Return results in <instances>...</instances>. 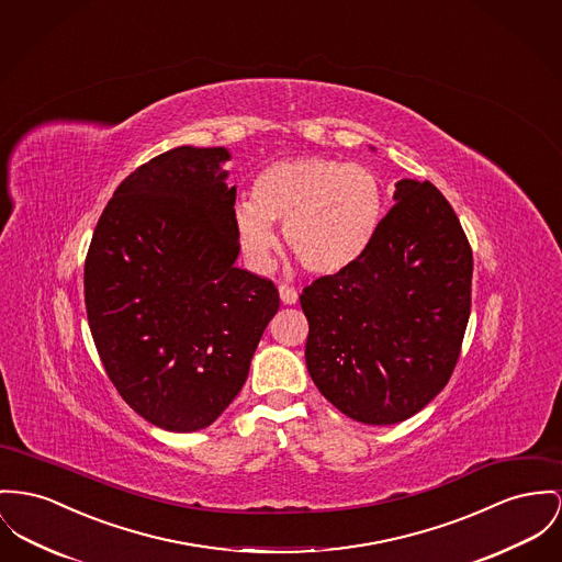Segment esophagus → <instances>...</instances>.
I'll use <instances>...</instances> for the list:
<instances>
[{
  "instance_id": "34e87169",
  "label": "esophagus",
  "mask_w": 562,
  "mask_h": 562,
  "mask_svg": "<svg viewBox=\"0 0 562 562\" xmlns=\"http://www.w3.org/2000/svg\"><path fill=\"white\" fill-rule=\"evenodd\" d=\"M279 296H281L283 304H294V302L299 300V292H296V288L281 283V285H279Z\"/></svg>"
}]
</instances>
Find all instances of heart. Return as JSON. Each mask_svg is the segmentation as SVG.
I'll list each match as a JSON object with an SVG mask.
<instances>
[{
    "instance_id": "1",
    "label": "heart",
    "mask_w": 562,
    "mask_h": 562,
    "mask_svg": "<svg viewBox=\"0 0 562 562\" xmlns=\"http://www.w3.org/2000/svg\"><path fill=\"white\" fill-rule=\"evenodd\" d=\"M385 193L371 168L306 155L266 166L254 198L234 204V227L247 260L268 268L277 249L272 224L300 266L313 274H338L371 249L383 220Z\"/></svg>"
}]
</instances>
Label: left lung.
I'll return each mask as SVG.
<instances>
[{
  "label": "left lung",
  "instance_id": "obj_1",
  "mask_svg": "<svg viewBox=\"0 0 562 562\" xmlns=\"http://www.w3.org/2000/svg\"><path fill=\"white\" fill-rule=\"evenodd\" d=\"M394 200L364 258L300 294L313 383L373 426L412 417L448 385L471 315L473 254L446 195L403 179Z\"/></svg>",
  "mask_w": 562,
  "mask_h": 562
}]
</instances>
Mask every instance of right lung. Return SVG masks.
Wrapping results in <instances>:
<instances>
[{"label": "right lung", "mask_w": 562, "mask_h": 562, "mask_svg": "<svg viewBox=\"0 0 562 562\" xmlns=\"http://www.w3.org/2000/svg\"><path fill=\"white\" fill-rule=\"evenodd\" d=\"M224 147H177L114 189L85 260V306L121 398L170 432L211 426L247 381L279 311L270 279L234 266Z\"/></svg>", "instance_id": "add662e5"}]
</instances>
